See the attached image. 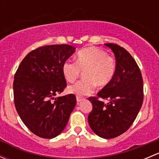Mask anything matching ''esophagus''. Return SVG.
<instances>
[{"label": "esophagus", "mask_w": 159, "mask_h": 159, "mask_svg": "<svg viewBox=\"0 0 159 159\" xmlns=\"http://www.w3.org/2000/svg\"><path fill=\"white\" fill-rule=\"evenodd\" d=\"M76 99H77V102H78V103H79L80 102H81L82 100H84V98H83L79 97V96H77Z\"/></svg>", "instance_id": "34e87169"}]
</instances>
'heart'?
Segmentation results:
<instances>
[{"mask_svg": "<svg viewBox=\"0 0 159 159\" xmlns=\"http://www.w3.org/2000/svg\"><path fill=\"white\" fill-rule=\"evenodd\" d=\"M117 69L115 59L98 48H89L78 52L76 61H66L62 66V73L69 82L75 81L84 71V79L68 88L70 94L83 96L94 91L95 84L100 87L108 84L113 79Z\"/></svg>", "mask_w": 159, "mask_h": 159, "instance_id": "obj_1", "label": "heart"}]
</instances>
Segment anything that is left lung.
<instances>
[{
  "mask_svg": "<svg viewBox=\"0 0 159 159\" xmlns=\"http://www.w3.org/2000/svg\"><path fill=\"white\" fill-rule=\"evenodd\" d=\"M115 54L117 69L113 79L97 97H90L92 111L91 129L99 137L109 139L121 135L135 120L143 102V80L137 63L129 51L116 44H105ZM105 99L108 103L99 100Z\"/></svg>",
  "mask_w": 159,
  "mask_h": 159,
  "instance_id": "1",
  "label": "left lung"
}]
</instances>
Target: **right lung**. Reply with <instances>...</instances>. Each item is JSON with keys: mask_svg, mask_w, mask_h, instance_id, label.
<instances>
[{"mask_svg": "<svg viewBox=\"0 0 159 159\" xmlns=\"http://www.w3.org/2000/svg\"><path fill=\"white\" fill-rule=\"evenodd\" d=\"M75 51L68 44L40 47L27 54L14 75L16 110L30 131L43 139L61 133L76 105L73 94L53 99L66 88L62 66Z\"/></svg>", "mask_w": 159, "mask_h": 159, "instance_id": "obj_1", "label": "right lung"}]
</instances>
